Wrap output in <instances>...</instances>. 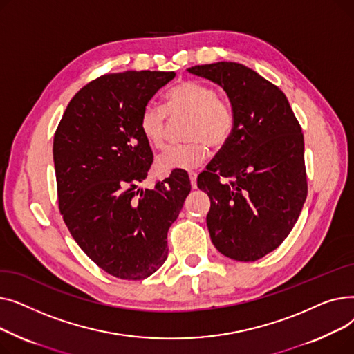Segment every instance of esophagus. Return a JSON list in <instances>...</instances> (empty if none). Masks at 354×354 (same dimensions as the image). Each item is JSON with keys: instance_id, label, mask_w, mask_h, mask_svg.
Segmentation results:
<instances>
[{"instance_id": "1", "label": "esophagus", "mask_w": 354, "mask_h": 354, "mask_svg": "<svg viewBox=\"0 0 354 354\" xmlns=\"http://www.w3.org/2000/svg\"><path fill=\"white\" fill-rule=\"evenodd\" d=\"M196 172H189V179H191V185H192V188L195 189L196 188Z\"/></svg>"}]
</instances>
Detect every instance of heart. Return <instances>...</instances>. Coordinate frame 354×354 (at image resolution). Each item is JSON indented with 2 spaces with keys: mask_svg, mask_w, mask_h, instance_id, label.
Returning <instances> with one entry per match:
<instances>
[{
  "mask_svg": "<svg viewBox=\"0 0 354 354\" xmlns=\"http://www.w3.org/2000/svg\"><path fill=\"white\" fill-rule=\"evenodd\" d=\"M167 115L172 119L189 118L183 139L188 143L172 146L156 159V171L166 175L172 171L194 169L207 158L208 146H224L235 126L231 106L219 99L218 90L207 83L183 80L175 84L166 95V110L149 102L143 106L139 129L146 142L155 149H162L166 142Z\"/></svg>",
  "mask_w": 354,
  "mask_h": 354,
  "instance_id": "1",
  "label": "heart"
}]
</instances>
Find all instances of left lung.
I'll use <instances>...</instances> for the list:
<instances>
[{"label":"left lung","instance_id":"left-lung-1","mask_svg":"<svg viewBox=\"0 0 354 354\" xmlns=\"http://www.w3.org/2000/svg\"><path fill=\"white\" fill-rule=\"evenodd\" d=\"M188 71L224 88L235 116L230 140L198 176L211 199L212 244L235 261H257L283 244L307 198L301 126L284 93L243 64Z\"/></svg>","mask_w":354,"mask_h":354}]
</instances>
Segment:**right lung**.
<instances>
[{
    "mask_svg": "<svg viewBox=\"0 0 354 354\" xmlns=\"http://www.w3.org/2000/svg\"><path fill=\"white\" fill-rule=\"evenodd\" d=\"M175 71L111 73L70 100L54 133L59 209L86 255L120 280H145L167 258V231L191 192L180 171L139 189L153 162L143 106Z\"/></svg>",
    "mask_w": 354,
    "mask_h": 354,
    "instance_id": "1",
    "label": "right lung"
}]
</instances>
